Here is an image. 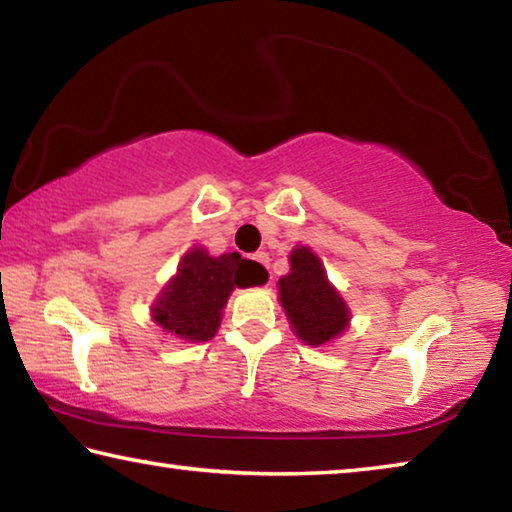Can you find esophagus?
<instances>
[{
    "mask_svg": "<svg viewBox=\"0 0 512 512\" xmlns=\"http://www.w3.org/2000/svg\"><path fill=\"white\" fill-rule=\"evenodd\" d=\"M255 259H257V262L262 264L264 268H268V262H271V259H268V253H257V255H255Z\"/></svg>",
    "mask_w": 512,
    "mask_h": 512,
    "instance_id": "34e87169",
    "label": "esophagus"
}]
</instances>
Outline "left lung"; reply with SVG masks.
<instances>
[{"label": "left lung", "instance_id": "8db88e82", "mask_svg": "<svg viewBox=\"0 0 512 512\" xmlns=\"http://www.w3.org/2000/svg\"><path fill=\"white\" fill-rule=\"evenodd\" d=\"M289 264V273L277 280V293L293 334L311 348L339 339L352 314L339 289L327 280L320 257L309 246H296Z\"/></svg>", "mask_w": 512, "mask_h": 512}]
</instances>
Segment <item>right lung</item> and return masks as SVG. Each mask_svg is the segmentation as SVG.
<instances>
[{
    "label": "right lung",
    "instance_id": "add662e5",
    "mask_svg": "<svg viewBox=\"0 0 512 512\" xmlns=\"http://www.w3.org/2000/svg\"><path fill=\"white\" fill-rule=\"evenodd\" d=\"M266 277V268L253 259H241L239 253L214 257L207 248L194 246L155 298L151 318L162 332L176 339L210 341L219 332L223 309L235 287H257Z\"/></svg>",
    "mask_w": 512,
    "mask_h": 512
}]
</instances>
